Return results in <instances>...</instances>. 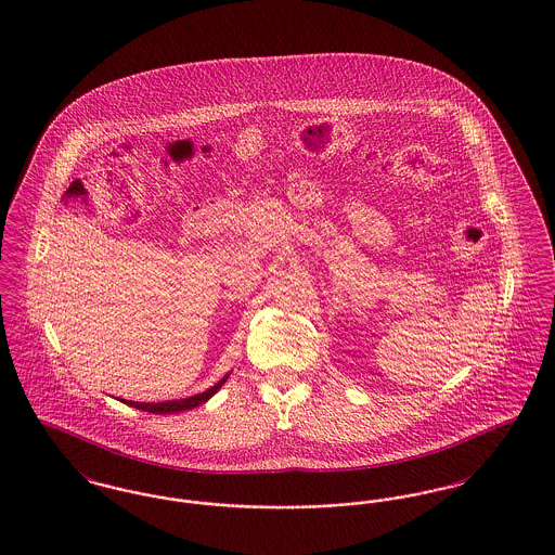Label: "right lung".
Listing matches in <instances>:
<instances>
[{
	"mask_svg": "<svg viewBox=\"0 0 555 555\" xmlns=\"http://www.w3.org/2000/svg\"><path fill=\"white\" fill-rule=\"evenodd\" d=\"M227 378H229V374H227L224 378H220L208 391L197 393V396L186 397V399H172V401H159V403H141V401H129V399H122V401H125L127 405H131V408L143 410V412H152V414H177V412L193 410V408H197L199 403H206V401L227 383Z\"/></svg>",
	"mask_w": 555,
	"mask_h": 555,
	"instance_id": "add662e5",
	"label": "right lung"
}]
</instances>
